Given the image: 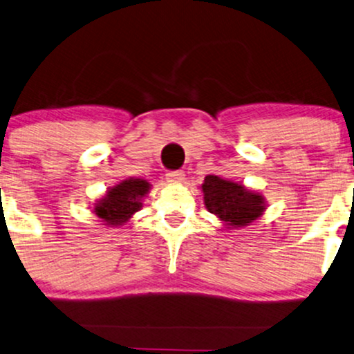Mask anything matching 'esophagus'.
Returning a JSON list of instances; mask_svg holds the SVG:
<instances>
[{"label":"esophagus","mask_w":354,"mask_h":354,"mask_svg":"<svg viewBox=\"0 0 354 354\" xmlns=\"http://www.w3.org/2000/svg\"><path fill=\"white\" fill-rule=\"evenodd\" d=\"M183 176H185V173H183L181 169H173V171L167 173V181L168 183H181Z\"/></svg>","instance_id":"34e87169"}]
</instances>
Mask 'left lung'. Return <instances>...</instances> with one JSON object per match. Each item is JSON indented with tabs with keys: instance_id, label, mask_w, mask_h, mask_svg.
<instances>
[{
	"instance_id": "8db88e82",
	"label": "left lung",
	"mask_w": 354,
	"mask_h": 354,
	"mask_svg": "<svg viewBox=\"0 0 354 354\" xmlns=\"http://www.w3.org/2000/svg\"><path fill=\"white\" fill-rule=\"evenodd\" d=\"M204 203L209 212L216 214L227 225L245 227L261 216L263 198L247 191L241 185L209 174L204 178Z\"/></svg>"
}]
</instances>
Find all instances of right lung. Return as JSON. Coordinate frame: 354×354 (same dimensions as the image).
<instances>
[{
	"mask_svg": "<svg viewBox=\"0 0 354 354\" xmlns=\"http://www.w3.org/2000/svg\"><path fill=\"white\" fill-rule=\"evenodd\" d=\"M149 191V183L144 180H125L113 187L96 204V216L107 225H122L133 212L140 209V199Z\"/></svg>",
	"mask_w": 354,
	"mask_h": 354,
	"instance_id": "add662e5",
	"label": "right lung"
}]
</instances>
